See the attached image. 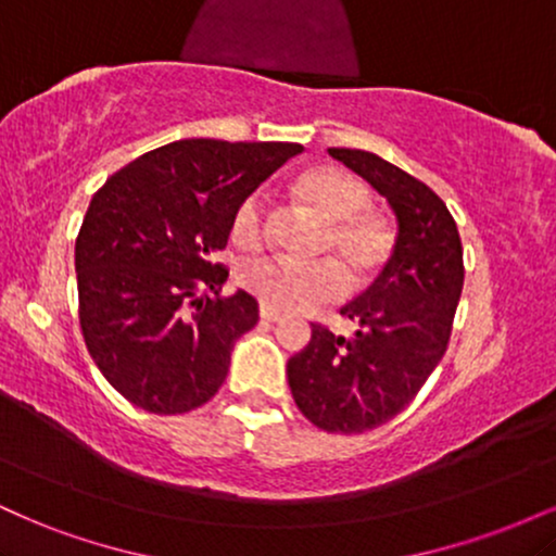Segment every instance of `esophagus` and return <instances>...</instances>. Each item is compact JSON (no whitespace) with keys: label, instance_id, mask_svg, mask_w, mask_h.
Returning <instances> with one entry per match:
<instances>
[{"label":"esophagus","instance_id":"34e87169","mask_svg":"<svg viewBox=\"0 0 556 556\" xmlns=\"http://www.w3.org/2000/svg\"><path fill=\"white\" fill-rule=\"evenodd\" d=\"M258 314H261V318H264V321H279V318H282V316H279V311L266 308V305H261Z\"/></svg>","mask_w":556,"mask_h":556}]
</instances>
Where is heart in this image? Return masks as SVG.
I'll return each instance as SVG.
<instances>
[{
	"label": "heart",
	"mask_w": 556,
	"mask_h": 556,
	"mask_svg": "<svg viewBox=\"0 0 556 556\" xmlns=\"http://www.w3.org/2000/svg\"><path fill=\"white\" fill-rule=\"evenodd\" d=\"M295 193L300 203L324 222L316 242V256L327 258L311 261V264L258 258L240 269V285L266 308L282 311V314L311 311L340 298L344 292L343 270L353 287L371 282L376 274L384 269L389 251H392L387 222L366 212L371 206V193L348 172L334 167L305 172L295 185ZM229 238L242 251H258L264 245L266 216L258 195H248L238 203L229 222Z\"/></svg>",
	"instance_id": "b5f03b06"
}]
</instances>
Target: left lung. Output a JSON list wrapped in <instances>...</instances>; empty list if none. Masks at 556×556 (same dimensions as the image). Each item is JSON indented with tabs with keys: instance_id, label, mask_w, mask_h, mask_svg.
<instances>
[{
	"instance_id": "8db88e82",
	"label": "left lung",
	"mask_w": 556,
	"mask_h": 556,
	"mask_svg": "<svg viewBox=\"0 0 556 556\" xmlns=\"http://www.w3.org/2000/svg\"><path fill=\"white\" fill-rule=\"evenodd\" d=\"M329 156L387 198L397 238L374 285L342 305L353 334L311 324V342L287 361V381L318 429L363 433L405 410L444 358L465 279L463 245L429 185L371 151L329 149Z\"/></svg>"
}]
</instances>
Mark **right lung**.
I'll return each mask as SVG.
<instances>
[{"mask_svg": "<svg viewBox=\"0 0 556 556\" xmlns=\"http://www.w3.org/2000/svg\"><path fill=\"white\" fill-rule=\"evenodd\" d=\"M298 143L188 138L138 156L91 198L75 240L80 329L104 379L159 416L219 392L238 337L256 327V298H222L235 208Z\"/></svg>", "mask_w": 556, "mask_h": 556, "instance_id": "add662e5", "label": "right lung"}]
</instances>
